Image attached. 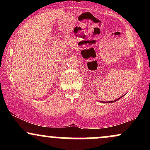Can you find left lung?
Here are the masks:
<instances>
[{
  "instance_id": "obj_1",
  "label": "left lung",
  "mask_w": 150,
  "mask_h": 150,
  "mask_svg": "<svg viewBox=\"0 0 150 150\" xmlns=\"http://www.w3.org/2000/svg\"><path fill=\"white\" fill-rule=\"evenodd\" d=\"M120 98H119V99H120ZM118 99H117V100H118ZM116 101V100H113V101H109V102H113V101ZM102 102L103 103H104V101H102ZM106 102H107V101H106Z\"/></svg>"
}]
</instances>
